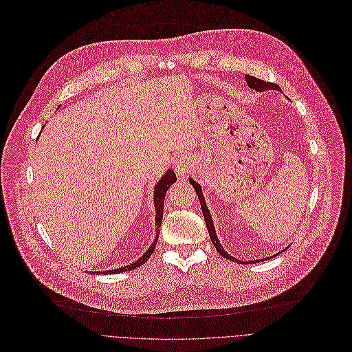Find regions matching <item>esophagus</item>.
I'll return each instance as SVG.
<instances>
[{
    "label": "esophagus",
    "mask_w": 352,
    "mask_h": 352,
    "mask_svg": "<svg viewBox=\"0 0 352 352\" xmlns=\"http://www.w3.org/2000/svg\"><path fill=\"white\" fill-rule=\"evenodd\" d=\"M175 170H176L179 177H186L190 173V170H191V165H190V162L184 157H179L175 161Z\"/></svg>",
    "instance_id": "1"
}]
</instances>
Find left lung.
Listing matches in <instances>:
<instances>
[{
  "instance_id": "1",
  "label": "left lung",
  "mask_w": 352,
  "mask_h": 352,
  "mask_svg": "<svg viewBox=\"0 0 352 352\" xmlns=\"http://www.w3.org/2000/svg\"><path fill=\"white\" fill-rule=\"evenodd\" d=\"M245 82H247V85H248L250 89H254L255 91H259V93L266 91V90H280V87H278L277 85L269 83V82H265V80H261V79L254 78V76H250V75H245ZM188 180H190V183L192 184V187H194V190H195V192H197V195H198V199H199V202H201V209H202L204 219H205V223H206V229H208L209 237H210V240H212L215 248L218 250V252H219L222 256H225V258H228V259H230V261H233V262H240V261L236 259L234 256L229 255V254L225 251V248L222 247V244L219 243L218 236H217V232H215V228H214L212 217H210V214H209L208 206H206L205 199H204V194H202V191H201V186H199L197 182H194L192 179H188ZM283 251H285V250H283ZM283 251H280V252L274 254L273 256H276V255H278V254H282ZM273 256H267V258H265V259H270V258H273ZM259 261H262V259H258L256 262H259ZM250 262H255V261H250ZM247 263H248V262H247Z\"/></svg>"
}]
</instances>
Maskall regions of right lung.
Here are the masks:
<instances>
[{
	"label": "right lung",
	"instance_id": "add662e5",
	"mask_svg": "<svg viewBox=\"0 0 352 352\" xmlns=\"http://www.w3.org/2000/svg\"><path fill=\"white\" fill-rule=\"evenodd\" d=\"M177 180L175 172L172 169L166 170V173L161 177V180L157 183L155 188H154V206H155V226H157V237L154 240V243L150 245V248L147 250V252L144 255L140 256L135 262L127 265V266H122L119 269H112V270H105V272H93V273H98V274H108V273H120V272H127V270H131V269H135L138 266H142L143 263H146V261L153 255L154 250H155V245L158 243V237H160V228H161V222H162V217H164V201H165V195H166V191L168 188Z\"/></svg>",
	"mask_w": 352,
	"mask_h": 352
}]
</instances>
